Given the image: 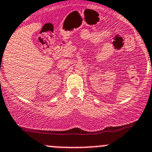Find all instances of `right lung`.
<instances>
[{
    "label": "right lung",
    "instance_id": "1",
    "mask_svg": "<svg viewBox=\"0 0 152 152\" xmlns=\"http://www.w3.org/2000/svg\"><path fill=\"white\" fill-rule=\"evenodd\" d=\"M0 70H1V67H0Z\"/></svg>",
    "mask_w": 152,
    "mask_h": 152
}]
</instances>
